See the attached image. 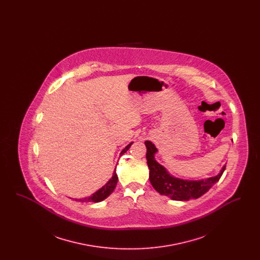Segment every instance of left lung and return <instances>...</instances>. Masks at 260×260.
<instances>
[{
  "instance_id": "1",
  "label": "left lung",
  "mask_w": 260,
  "mask_h": 260,
  "mask_svg": "<svg viewBox=\"0 0 260 260\" xmlns=\"http://www.w3.org/2000/svg\"><path fill=\"white\" fill-rule=\"evenodd\" d=\"M147 148L146 159L148 165L149 179L154 189L161 195L167 196L174 201H188L198 199L207 193L214 185L225 171L226 166H223L220 173L215 176L200 180H187L172 175L169 171L159 164L155 159V154L158 149L151 142L145 141Z\"/></svg>"
}]
</instances>
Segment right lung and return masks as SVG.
<instances>
[{"label": "right lung", "mask_w": 260, "mask_h": 260, "mask_svg": "<svg viewBox=\"0 0 260 260\" xmlns=\"http://www.w3.org/2000/svg\"><path fill=\"white\" fill-rule=\"evenodd\" d=\"M133 143H134V142H131L128 145H126V146L122 150L120 156L123 155L124 153H125V152L129 149V147L132 146ZM117 182H118V175H117L116 168H115L113 175H112L111 178L107 181V183H105L100 189H99L96 192H94L93 194H91L90 196L86 197V198L75 199V201H77V202L80 201V202H82V203H87V202H90V203H99V202H101V201L105 200V199L107 198V197H109V196L111 195L112 192L114 191L115 187L117 185Z\"/></svg>", "instance_id": "add662e5"}]
</instances>
